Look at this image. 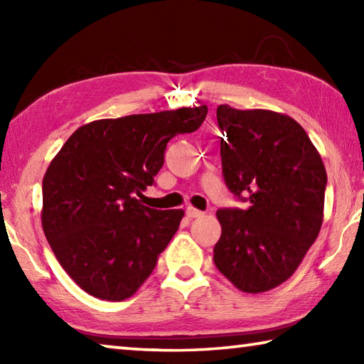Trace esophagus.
<instances>
[{
	"instance_id": "obj_1",
	"label": "esophagus",
	"mask_w": 364,
	"mask_h": 364,
	"mask_svg": "<svg viewBox=\"0 0 364 364\" xmlns=\"http://www.w3.org/2000/svg\"><path fill=\"white\" fill-rule=\"evenodd\" d=\"M186 217L188 218H199V217H204V212L197 210V208H194V207H188L186 208Z\"/></svg>"
}]
</instances>
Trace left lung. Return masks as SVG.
<instances>
[{"instance_id":"8db88e82","label":"left lung","mask_w":364,"mask_h":364,"mask_svg":"<svg viewBox=\"0 0 364 364\" xmlns=\"http://www.w3.org/2000/svg\"><path fill=\"white\" fill-rule=\"evenodd\" d=\"M228 189L249 207L220 208L213 262L239 291L267 292L299 268L323 225L324 164L304 128L264 109H217Z\"/></svg>"}]
</instances>
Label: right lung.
Instances as JSON below:
<instances>
[{"label":"right lung","mask_w":364,"mask_h":364,"mask_svg":"<svg viewBox=\"0 0 364 364\" xmlns=\"http://www.w3.org/2000/svg\"><path fill=\"white\" fill-rule=\"evenodd\" d=\"M207 106L95 120L80 127L43 178L41 225L65 273L96 299L138 291L184 212L141 204L168 141L193 133Z\"/></svg>","instance_id":"1"}]
</instances>
